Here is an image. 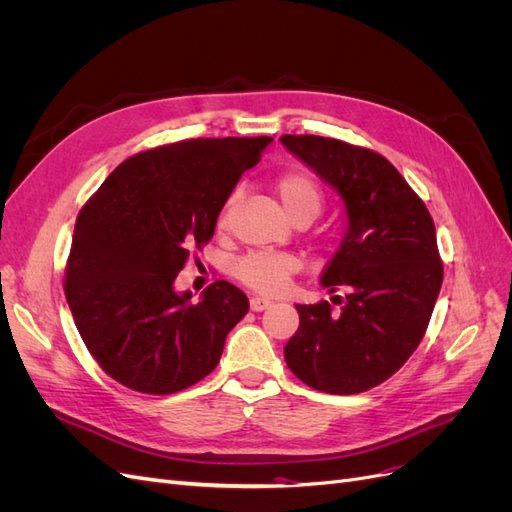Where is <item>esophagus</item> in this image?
<instances>
[{
	"label": "esophagus",
	"instance_id": "obj_1",
	"mask_svg": "<svg viewBox=\"0 0 512 512\" xmlns=\"http://www.w3.org/2000/svg\"><path fill=\"white\" fill-rule=\"evenodd\" d=\"M273 303L269 299H262V297H252L250 299V309L252 312H265V309H269Z\"/></svg>",
	"mask_w": 512,
	"mask_h": 512
}]
</instances>
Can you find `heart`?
Wrapping results in <instances>:
<instances>
[{
    "mask_svg": "<svg viewBox=\"0 0 512 512\" xmlns=\"http://www.w3.org/2000/svg\"><path fill=\"white\" fill-rule=\"evenodd\" d=\"M277 196H280L286 213L292 220L301 218V215H316L322 207V194L318 190L316 181L303 170H290L284 173L275 183ZM237 194L228 198V203L222 211L220 226L224 228L228 222L230 207L235 205ZM301 269V262L292 254H269V252H254L243 256L235 265V275L239 280L260 294H280L286 290L290 277Z\"/></svg>",
    "mask_w": 512,
    "mask_h": 512,
    "instance_id": "heart-1",
    "label": "heart"
}]
</instances>
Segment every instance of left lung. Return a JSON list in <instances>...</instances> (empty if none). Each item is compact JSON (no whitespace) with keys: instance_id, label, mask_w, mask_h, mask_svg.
<instances>
[{"instance_id":"left-lung-1","label":"left lung","mask_w":512,"mask_h":512,"mask_svg":"<svg viewBox=\"0 0 512 512\" xmlns=\"http://www.w3.org/2000/svg\"><path fill=\"white\" fill-rule=\"evenodd\" d=\"M280 141L331 185L346 215L342 243L320 275L331 303L294 305L299 329L284 359L316 391L363 393L391 378L427 331L442 286L436 226L378 153L322 136Z\"/></svg>"}]
</instances>
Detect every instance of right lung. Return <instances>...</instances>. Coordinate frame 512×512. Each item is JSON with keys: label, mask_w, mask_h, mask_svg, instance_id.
I'll return each mask as SVG.
<instances>
[{"label": "right lung", "mask_w": 512, "mask_h": 512, "mask_svg": "<svg viewBox=\"0 0 512 512\" xmlns=\"http://www.w3.org/2000/svg\"><path fill=\"white\" fill-rule=\"evenodd\" d=\"M271 143V136L192 138L143 151L121 162L79 213L66 301L91 356L128 389L177 393L220 363L250 301L218 280L192 303L175 280Z\"/></svg>", "instance_id": "right-lung-1"}]
</instances>
